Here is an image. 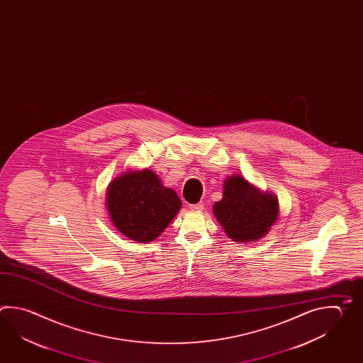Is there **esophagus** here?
<instances>
[{
  "label": "esophagus",
  "mask_w": 363,
  "mask_h": 363,
  "mask_svg": "<svg viewBox=\"0 0 363 363\" xmlns=\"http://www.w3.org/2000/svg\"><path fill=\"white\" fill-rule=\"evenodd\" d=\"M190 209H193V211H203L204 209V204H203V201L196 203V204H190Z\"/></svg>",
  "instance_id": "obj_1"
}]
</instances>
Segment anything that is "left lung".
Returning a JSON list of instances; mask_svg holds the SVG:
<instances>
[{
	"mask_svg": "<svg viewBox=\"0 0 363 363\" xmlns=\"http://www.w3.org/2000/svg\"><path fill=\"white\" fill-rule=\"evenodd\" d=\"M216 218L231 239L256 240L265 235L278 218V199L252 187L240 176L223 184V196L213 206Z\"/></svg>",
	"mask_w": 363,
	"mask_h": 363,
	"instance_id": "8db88e82",
	"label": "left lung"
}]
</instances>
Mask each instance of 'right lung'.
<instances>
[{
  "label": "right lung",
  "instance_id": "add662e5",
  "mask_svg": "<svg viewBox=\"0 0 363 363\" xmlns=\"http://www.w3.org/2000/svg\"><path fill=\"white\" fill-rule=\"evenodd\" d=\"M181 208L176 191L165 189L154 172H128L107 190V209L125 237L148 243L159 237Z\"/></svg>",
  "mask_w": 363,
  "mask_h": 363
}]
</instances>
